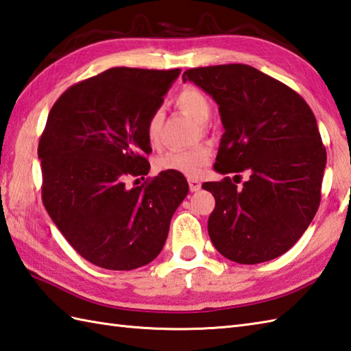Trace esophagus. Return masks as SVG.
Instances as JSON below:
<instances>
[{"mask_svg": "<svg viewBox=\"0 0 351 351\" xmlns=\"http://www.w3.org/2000/svg\"><path fill=\"white\" fill-rule=\"evenodd\" d=\"M200 181H197V180H189V187H190V191H197V190H200Z\"/></svg>", "mask_w": 351, "mask_h": 351, "instance_id": "esophagus-1", "label": "esophagus"}]
</instances>
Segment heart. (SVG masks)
<instances>
[{
  "label": "heart",
  "instance_id": "obj_1",
  "mask_svg": "<svg viewBox=\"0 0 351 351\" xmlns=\"http://www.w3.org/2000/svg\"><path fill=\"white\" fill-rule=\"evenodd\" d=\"M176 107L195 119L196 122L204 123L211 113V106L206 95L196 87H185L175 96ZM162 122L161 110H155L149 116L146 123V137L151 146H156L160 141V130ZM213 152L208 146H197L193 149H175L160 155L155 160V167L158 171H171L189 178H197L202 170L210 164Z\"/></svg>",
  "mask_w": 351,
  "mask_h": 351
}]
</instances>
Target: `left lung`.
Segmentation results:
<instances>
[{"instance_id": "1", "label": "left lung", "mask_w": 351, "mask_h": 351, "mask_svg": "<svg viewBox=\"0 0 351 351\" xmlns=\"http://www.w3.org/2000/svg\"><path fill=\"white\" fill-rule=\"evenodd\" d=\"M217 102L223 132L214 169H249L237 189L226 176L205 182L215 208L208 234L223 256L259 264L288 252L311 225L322 200L326 147L315 116L302 96L249 64H219L184 72Z\"/></svg>"}]
</instances>
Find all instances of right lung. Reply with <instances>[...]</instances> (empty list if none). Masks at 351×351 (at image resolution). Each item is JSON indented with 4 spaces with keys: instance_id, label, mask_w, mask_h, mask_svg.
I'll return each instance as SVG.
<instances>
[{
    "instance_id": "1",
    "label": "right lung",
    "mask_w": 351,
    "mask_h": 351,
    "mask_svg": "<svg viewBox=\"0 0 351 351\" xmlns=\"http://www.w3.org/2000/svg\"><path fill=\"white\" fill-rule=\"evenodd\" d=\"M180 69L111 68L69 87L52 106L37 147L42 200L81 256L107 270H134L160 255L171 215L189 195L184 175H147V119ZM138 181V180H136Z\"/></svg>"
}]
</instances>
